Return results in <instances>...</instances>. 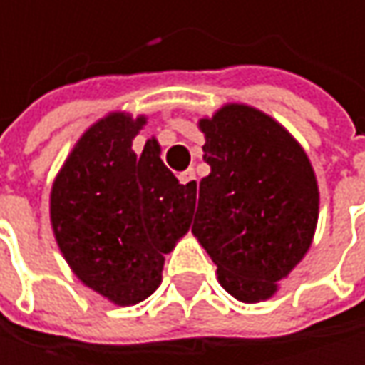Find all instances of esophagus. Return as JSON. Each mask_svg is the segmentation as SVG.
I'll list each match as a JSON object with an SVG mask.
<instances>
[{"label": "esophagus", "instance_id": "1", "mask_svg": "<svg viewBox=\"0 0 365 365\" xmlns=\"http://www.w3.org/2000/svg\"><path fill=\"white\" fill-rule=\"evenodd\" d=\"M178 180H180L182 185H189V189H195V172H193V170L180 172V174H178Z\"/></svg>", "mask_w": 365, "mask_h": 365}]
</instances>
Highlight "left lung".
<instances>
[{
  "label": "left lung",
  "instance_id": "1",
  "mask_svg": "<svg viewBox=\"0 0 365 365\" xmlns=\"http://www.w3.org/2000/svg\"><path fill=\"white\" fill-rule=\"evenodd\" d=\"M197 126L210 174L200 180L191 232L235 299H271L314 239L312 163L279 122L250 105H223Z\"/></svg>",
  "mask_w": 365,
  "mask_h": 365
}]
</instances>
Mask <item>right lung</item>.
I'll return each instance as SVG.
<instances>
[{"label":"right lung","mask_w":365,"mask_h":365,"mask_svg":"<svg viewBox=\"0 0 365 365\" xmlns=\"http://www.w3.org/2000/svg\"><path fill=\"white\" fill-rule=\"evenodd\" d=\"M146 124L115 111L75 144L51 189V225L73 273L115 305H135L161 284L165 254L191 227L195 189L161 161L157 140L142 155Z\"/></svg>","instance_id":"1"}]
</instances>
